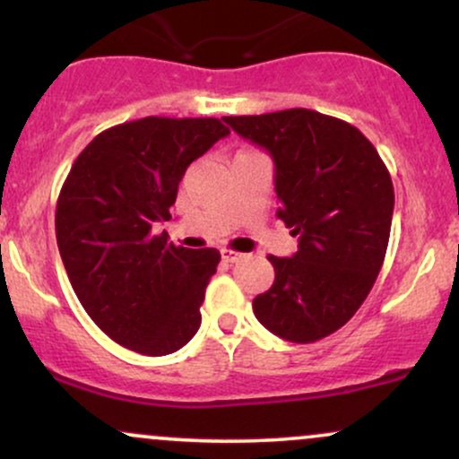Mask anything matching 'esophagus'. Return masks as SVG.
<instances>
[{
	"label": "esophagus",
	"mask_w": 459,
	"mask_h": 459,
	"mask_svg": "<svg viewBox=\"0 0 459 459\" xmlns=\"http://www.w3.org/2000/svg\"><path fill=\"white\" fill-rule=\"evenodd\" d=\"M222 259L226 263H237V261L244 259V255H241V252H235V250H222Z\"/></svg>",
	"instance_id": "1"
}]
</instances>
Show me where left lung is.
<instances>
[{
	"mask_svg": "<svg viewBox=\"0 0 459 459\" xmlns=\"http://www.w3.org/2000/svg\"><path fill=\"white\" fill-rule=\"evenodd\" d=\"M272 155L278 218L298 235L289 259L270 255L273 284L252 302L256 319L291 343H315L365 302L391 237L393 181L376 146L345 120L293 108L224 116Z\"/></svg>",
	"mask_w": 459,
	"mask_h": 459,
	"instance_id": "8db88e82",
	"label": "left lung"
}]
</instances>
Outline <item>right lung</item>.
<instances>
[{
  "instance_id": "add662e5",
  "label": "right lung",
  "mask_w": 459,
  "mask_h": 459,
  "mask_svg": "<svg viewBox=\"0 0 459 459\" xmlns=\"http://www.w3.org/2000/svg\"><path fill=\"white\" fill-rule=\"evenodd\" d=\"M230 134L218 118L146 116L105 129L73 163L56 207L62 263L109 339L144 356L181 350L200 328L215 247L152 233L170 220L187 166Z\"/></svg>"
}]
</instances>
